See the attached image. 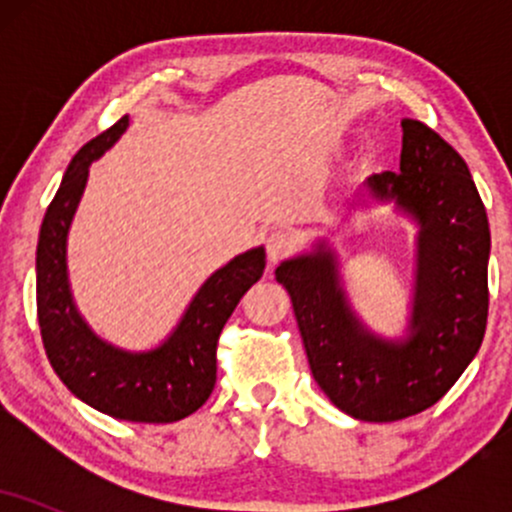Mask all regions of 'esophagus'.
<instances>
[{
	"mask_svg": "<svg viewBox=\"0 0 512 512\" xmlns=\"http://www.w3.org/2000/svg\"><path fill=\"white\" fill-rule=\"evenodd\" d=\"M293 245H296V240H293L291 233H286V231L269 233V238H267V260H269V264H276L281 260V257L289 255V252L293 250Z\"/></svg>",
	"mask_w": 512,
	"mask_h": 512,
	"instance_id": "34e87169",
	"label": "esophagus"
}]
</instances>
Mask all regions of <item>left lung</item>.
Returning <instances> with one entry per match:
<instances>
[{
  "instance_id": "1",
  "label": "left lung",
  "mask_w": 512,
  "mask_h": 512,
  "mask_svg": "<svg viewBox=\"0 0 512 512\" xmlns=\"http://www.w3.org/2000/svg\"><path fill=\"white\" fill-rule=\"evenodd\" d=\"M363 192L419 228L402 337H383L358 317L325 238L274 274L291 296L320 390L344 414L387 424L433 407L477 356L489 315L491 233L467 163L411 117L402 120L399 170L368 175Z\"/></svg>"
}]
</instances>
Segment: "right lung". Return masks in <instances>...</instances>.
<instances>
[{
	"instance_id": "obj_1",
	"label": "right lung",
	"mask_w": 512,
	"mask_h": 512,
	"mask_svg": "<svg viewBox=\"0 0 512 512\" xmlns=\"http://www.w3.org/2000/svg\"><path fill=\"white\" fill-rule=\"evenodd\" d=\"M129 127L120 117L72 158L45 211L35 255V293L45 354L74 397L122 421L170 424L207 402L216 385V342L243 293L264 272V248L223 264L199 286L173 332L154 349L129 351L105 342L76 308L67 269V238L86 190L88 168Z\"/></svg>"
}]
</instances>
